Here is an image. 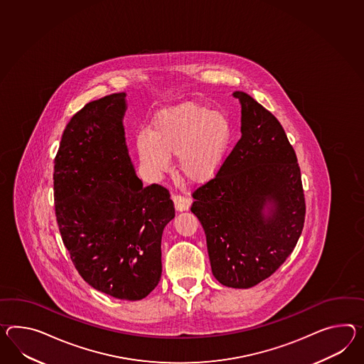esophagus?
<instances>
[{
    "instance_id": "esophagus-1",
    "label": "esophagus",
    "mask_w": 364,
    "mask_h": 364,
    "mask_svg": "<svg viewBox=\"0 0 364 364\" xmlns=\"http://www.w3.org/2000/svg\"><path fill=\"white\" fill-rule=\"evenodd\" d=\"M172 200H173V204H175V208H176L178 212L188 210L191 208V204H192V200L188 198V197H184V196L172 195Z\"/></svg>"
}]
</instances>
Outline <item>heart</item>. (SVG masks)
<instances>
[{"mask_svg":"<svg viewBox=\"0 0 364 364\" xmlns=\"http://www.w3.org/2000/svg\"><path fill=\"white\" fill-rule=\"evenodd\" d=\"M234 130L223 112L186 102L159 112L150 134L136 135V150L144 169L160 176L178 156L181 176L192 184H206L220 175L228 159Z\"/></svg>","mask_w":364,"mask_h":364,"instance_id":"heart-1","label":"heart"}]
</instances>
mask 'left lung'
I'll list each match as a JSON object with an SVG mask.
<instances>
[{"label": "left lung", "instance_id": "8db88e82", "mask_svg": "<svg viewBox=\"0 0 364 364\" xmlns=\"http://www.w3.org/2000/svg\"><path fill=\"white\" fill-rule=\"evenodd\" d=\"M240 141L220 175L193 192L214 277L251 288L272 275L301 235L305 197L301 172L283 126L245 92Z\"/></svg>", "mask_w": 364, "mask_h": 364}]
</instances>
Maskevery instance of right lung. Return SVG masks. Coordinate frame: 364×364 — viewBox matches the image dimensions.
<instances>
[{"mask_svg": "<svg viewBox=\"0 0 364 364\" xmlns=\"http://www.w3.org/2000/svg\"><path fill=\"white\" fill-rule=\"evenodd\" d=\"M126 93L92 101L65 126L53 167L55 214L81 277L119 300H142L161 276V234L175 208L143 186L126 146Z\"/></svg>", "mask_w": 364, "mask_h": 364, "instance_id": "right-lung-1", "label": "right lung"}]
</instances>
